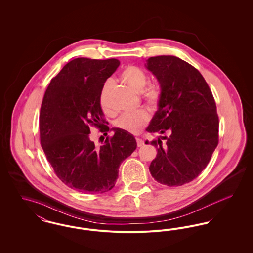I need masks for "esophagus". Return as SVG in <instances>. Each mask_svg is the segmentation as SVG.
<instances>
[{
	"label": "esophagus",
	"mask_w": 253,
	"mask_h": 253,
	"mask_svg": "<svg viewBox=\"0 0 253 253\" xmlns=\"http://www.w3.org/2000/svg\"><path fill=\"white\" fill-rule=\"evenodd\" d=\"M136 144H137V147H142L144 145V141L140 138H136Z\"/></svg>",
	"instance_id": "obj_1"
}]
</instances>
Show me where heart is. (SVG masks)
<instances>
[{
  "label": "heart",
  "mask_w": 253,
  "mask_h": 253,
  "mask_svg": "<svg viewBox=\"0 0 253 253\" xmlns=\"http://www.w3.org/2000/svg\"><path fill=\"white\" fill-rule=\"evenodd\" d=\"M122 80L137 92H142L148 84L147 74L136 66H127L121 73ZM110 83H107L105 88ZM143 97L146 102L152 106L156 107L160 98L159 91L156 87H149L143 92ZM149 121V115L144 110H137L134 112H129L121 115L116 121V126L123 131L131 133L139 132Z\"/></svg>",
  "instance_id": "b5f03b06"
}]
</instances>
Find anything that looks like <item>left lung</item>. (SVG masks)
I'll return each instance as SVG.
<instances>
[{"label":"left lung","mask_w":253,"mask_h":253,"mask_svg":"<svg viewBox=\"0 0 253 253\" xmlns=\"http://www.w3.org/2000/svg\"><path fill=\"white\" fill-rule=\"evenodd\" d=\"M145 67L160 85L157 111L146 131L162 139L151 141L157 154L149 169L157 182L181 186L201 173L218 145L216 104L203 76L185 60L157 56ZM165 132L168 138L161 135Z\"/></svg>","instance_id":"8db88e82"}]
</instances>
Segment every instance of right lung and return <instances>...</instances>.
Here are the masks:
<instances>
[{
  "instance_id": "right-lung-1",
  "label": "right lung",
  "mask_w": 253,
  "mask_h": 253,
  "mask_svg": "<svg viewBox=\"0 0 253 253\" xmlns=\"http://www.w3.org/2000/svg\"><path fill=\"white\" fill-rule=\"evenodd\" d=\"M120 64L116 59L70 60L51 80L42 99L40 136L43 152L60 180L81 193L112 190L122 161L136 149L132 133L110 129L102 119V88ZM90 125L105 135L113 130L114 135L96 146Z\"/></svg>"
}]
</instances>
